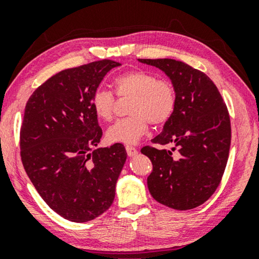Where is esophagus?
Returning a JSON list of instances; mask_svg holds the SVG:
<instances>
[{"instance_id":"1","label":"esophagus","mask_w":259,"mask_h":259,"mask_svg":"<svg viewBox=\"0 0 259 259\" xmlns=\"http://www.w3.org/2000/svg\"><path fill=\"white\" fill-rule=\"evenodd\" d=\"M126 152H127V154H128V157H134V155L138 154L137 148L133 146H130V145H127L126 146Z\"/></svg>"}]
</instances>
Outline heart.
<instances>
[{
    "label": "heart",
    "instance_id": "obj_1",
    "mask_svg": "<svg viewBox=\"0 0 259 259\" xmlns=\"http://www.w3.org/2000/svg\"><path fill=\"white\" fill-rule=\"evenodd\" d=\"M114 88L118 97L132 98V100L128 106L131 115L118 120L107 130L106 137L111 143L136 144L146 134L150 122L162 125L175 113L177 95L172 82L148 70L136 69L121 74L114 80ZM114 106L115 98L112 92H94L92 108L99 119L112 120Z\"/></svg>",
    "mask_w": 259,
    "mask_h": 259
}]
</instances>
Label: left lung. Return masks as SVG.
I'll return each mask as SVG.
<instances>
[{"label":"left lung","instance_id":"1","mask_svg":"<svg viewBox=\"0 0 259 259\" xmlns=\"http://www.w3.org/2000/svg\"><path fill=\"white\" fill-rule=\"evenodd\" d=\"M169 77L177 105L171 119L141 153L153 165L147 178L155 200L175 210L205 203L221 183L231 144L230 115L218 88L206 74L173 59H139Z\"/></svg>","mask_w":259,"mask_h":259}]
</instances>
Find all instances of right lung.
Returning a JSON list of instances; mask_svg holds the SVG:
<instances>
[{
    "label": "right lung",
    "instance_id": "right-lung-1",
    "mask_svg": "<svg viewBox=\"0 0 259 259\" xmlns=\"http://www.w3.org/2000/svg\"><path fill=\"white\" fill-rule=\"evenodd\" d=\"M119 62L100 60L61 70L30 95L20 132L21 159L49 207L84 223L107 211L127 153L122 144L99 147L102 130L92 97Z\"/></svg>",
    "mask_w": 259,
    "mask_h": 259
}]
</instances>
